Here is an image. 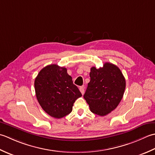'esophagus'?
<instances>
[{"instance_id": "esophagus-1", "label": "esophagus", "mask_w": 155, "mask_h": 155, "mask_svg": "<svg viewBox=\"0 0 155 155\" xmlns=\"http://www.w3.org/2000/svg\"><path fill=\"white\" fill-rule=\"evenodd\" d=\"M80 91H81V93L82 94H84V87L83 86L80 87Z\"/></svg>"}]
</instances>
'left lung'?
Returning <instances> with one entry per match:
<instances>
[{
	"label": "left lung",
	"instance_id": "obj_1",
	"mask_svg": "<svg viewBox=\"0 0 155 155\" xmlns=\"http://www.w3.org/2000/svg\"><path fill=\"white\" fill-rule=\"evenodd\" d=\"M90 76L84 99L91 112L106 116L120 102L126 87L125 78L117 66L108 62L102 68H91Z\"/></svg>",
	"mask_w": 155,
	"mask_h": 155
}]
</instances>
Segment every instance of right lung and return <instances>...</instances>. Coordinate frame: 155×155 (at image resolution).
<instances>
[{
    "mask_svg": "<svg viewBox=\"0 0 155 155\" xmlns=\"http://www.w3.org/2000/svg\"><path fill=\"white\" fill-rule=\"evenodd\" d=\"M37 99L43 110L55 118H61L72 111L74 103L82 95L74 84L67 69L56 64L47 65L35 80Z\"/></svg>",
    "mask_w": 155,
    "mask_h": 155,
    "instance_id": "obj_1",
    "label": "right lung"
}]
</instances>
